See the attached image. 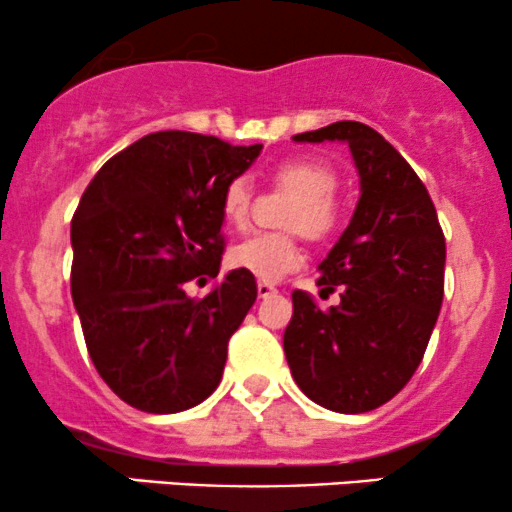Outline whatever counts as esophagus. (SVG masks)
Instances as JSON below:
<instances>
[{
  "mask_svg": "<svg viewBox=\"0 0 512 512\" xmlns=\"http://www.w3.org/2000/svg\"><path fill=\"white\" fill-rule=\"evenodd\" d=\"M274 293H279L274 284H269V281H257V296L269 298V296H274Z\"/></svg>",
  "mask_w": 512,
  "mask_h": 512,
  "instance_id": "obj_1",
  "label": "esophagus"
}]
</instances>
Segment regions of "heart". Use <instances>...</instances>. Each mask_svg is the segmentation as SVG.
<instances>
[{
    "mask_svg": "<svg viewBox=\"0 0 512 512\" xmlns=\"http://www.w3.org/2000/svg\"><path fill=\"white\" fill-rule=\"evenodd\" d=\"M276 182L298 195L289 216V228H298L310 238H322L332 231L337 223V207L332 199L337 195L339 180L327 163L310 161V158L289 161L276 170ZM250 199L248 180L238 178L228 182L221 207L223 219L233 228L248 226ZM231 262L262 281H279L303 262V252L293 236L257 233L233 248Z\"/></svg>",
    "mask_w": 512,
    "mask_h": 512,
    "instance_id": "heart-1",
    "label": "heart"
}]
</instances>
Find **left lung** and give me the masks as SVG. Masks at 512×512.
I'll return each instance as SVG.
<instances>
[{
	"instance_id": "left-lung-1",
	"label": "left lung",
	"mask_w": 512,
	"mask_h": 512,
	"mask_svg": "<svg viewBox=\"0 0 512 512\" xmlns=\"http://www.w3.org/2000/svg\"><path fill=\"white\" fill-rule=\"evenodd\" d=\"M293 142H344L358 173L354 216L320 262L327 310L293 291L284 332L291 375L303 395L339 414H363L409 383L443 303L445 238L419 175L383 134L342 120Z\"/></svg>"
}]
</instances>
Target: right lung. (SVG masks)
Returning <instances> with one entry per match:
<instances>
[{"instance_id": "obj_1", "label": "right lung", "mask_w": 512, "mask_h": 512, "mask_svg": "<svg viewBox=\"0 0 512 512\" xmlns=\"http://www.w3.org/2000/svg\"><path fill=\"white\" fill-rule=\"evenodd\" d=\"M260 151L168 129L86 187L72 219V298L93 366L129 407L178 414L219 387L255 276L231 269L199 301L185 284L219 276L223 192Z\"/></svg>"}]
</instances>
